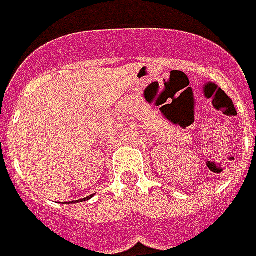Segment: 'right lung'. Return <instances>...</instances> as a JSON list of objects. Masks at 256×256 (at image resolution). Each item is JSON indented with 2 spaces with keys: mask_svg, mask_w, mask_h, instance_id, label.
<instances>
[{
  "mask_svg": "<svg viewBox=\"0 0 256 256\" xmlns=\"http://www.w3.org/2000/svg\"><path fill=\"white\" fill-rule=\"evenodd\" d=\"M92 197H93V194H92V196H89V197H84V198L78 200V201H80V202H82V201H88V200H90V198H92ZM78 201H76V202H78ZM64 204H66V202H64Z\"/></svg>",
  "mask_w": 256,
  "mask_h": 256,
  "instance_id": "1",
  "label": "right lung"
}]
</instances>
